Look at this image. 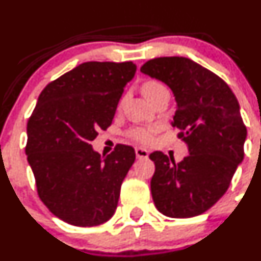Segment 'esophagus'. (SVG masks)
Listing matches in <instances>:
<instances>
[{"label":"esophagus","mask_w":261,"mask_h":261,"mask_svg":"<svg viewBox=\"0 0 261 261\" xmlns=\"http://www.w3.org/2000/svg\"><path fill=\"white\" fill-rule=\"evenodd\" d=\"M136 155H137V158H139V159H145V158H148L149 153H148L147 149L139 147V148H136Z\"/></svg>","instance_id":"1"}]
</instances>
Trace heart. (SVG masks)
I'll return each mask as SVG.
<instances>
[{
	"label": "heart",
	"instance_id": "b5f03b06",
	"mask_svg": "<svg viewBox=\"0 0 261 261\" xmlns=\"http://www.w3.org/2000/svg\"><path fill=\"white\" fill-rule=\"evenodd\" d=\"M159 88H163V86L156 81H147L142 85V93L145 98H149ZM154 128H136L130 132V137L134 141L143 143V144H149L154 139Z\"/></svg>",
	"mask_w": 261,
	"mask_h": 261
}]
</instances>
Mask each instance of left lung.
I'll return each mask as SVG.
<instances>
[{
	"label": "left lung",
	"mask_w": 261,
	"mask_h": 261,
	"mask_svg": "<svg viewBox=\"0 0 261 261\" xmlns=\"http://www.w3.org/2000/svg\"><path fill=\"white\" fill-rule=\"evenodd\" d=\"M141 72L172 89L176 102L172 125L189 149L178 164L162 152L149 155L155 164L154 204L167 217H197L225 194L244 159L246 127L239 102L219 75L189 58H154Z\"/></svg>",
	"instance_id": "1"
}]
</instances>
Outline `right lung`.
<instances>
[{"label":"right lung","instance_id":"add662e5","mask_svg":"<svg viewBox=\"0 0 261 261\" xmlns=\"http://www.w3.org/2000/svg\"><path fill=\"white\" fill-rule=\"evenodd\" d=\"M133 62H85L44 87L27 123V161L41 200L75 226L113 217L120 186L136 161L118 144L102 158L91 142L112 124Z\"/></svg>","mask_w":261,"mask_h":261}]
</instances>
